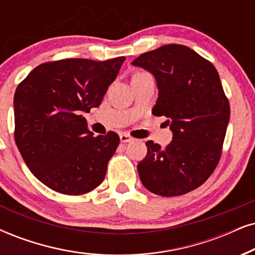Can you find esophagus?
Listing matches in <instances>:
<instances>
[{"mask_svg":"<svg viewBox=\"0 0 255 255\" xmlns=\"http://www.w3.org/2000/svg\"><path fill=\"white\" fill-rule=\"evenodd\" d=\"M134 138L131 137V136H129V135L128 134H126V133H122V134H120V141L122 143H127V142H130V141H133Z\"/></svg>","mask_w":255,"mask_h":255,"instance_id":"34e87169","label":"esophagus"}]
</instances>
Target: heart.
<instances>
[{
	"label": "heart",
	"mask_w": 255,
	"mask_h": 255,
	"mask_svg": "<svg viewBox=\"0 0 255 255\" xmlns=\"http://www.w3.org/2000/svg\"><path fill=\"white\" fill-rule=\"evenodd\" d=\"M137 75H143V74H137ZM137 75H135V76H137Z\"/></svg>",
	"instance_id": "1"
}]
</instances>
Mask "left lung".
<instances>
[{
  "instance_id": "left-lung-1",
  "label": "left lung",
  "mask_w": 255,
  "mask_h": 255,
  "mask_svg": "<svg viewBox=\"0 0 255 255\" xmlns=\"http://www.w3.org/2000/svg\"><path fill=\"white\" fill-rule=\"evenodd\" d=\"M131 64L155 77L159 98L153 113L165 115L173 138L166 148L146 142L138 162L141 182L162 196L182 195L201 186L217 167L230 121V104L215 67L191 48L167 44Z\"/></svg>"
}]
</instances>
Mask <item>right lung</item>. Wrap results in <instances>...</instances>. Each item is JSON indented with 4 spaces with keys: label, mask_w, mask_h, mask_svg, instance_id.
I'll return each mask as SVG.
<instances>
[{
    "label": "right lung",
    "mask_w": 255,
    "mask_h": 255,
    "mask_svg": "<svg viewBox=\"0 0 255 255\" xmlns=\"http://www.w3.org/2000/svg\"><path fill=\"white\" fill-rule=\"evenodd\" d=\"M125 60L42 63L16 88V146L35 178L53 191L80 195L104 181L120 137L114 131L94 136L81 114L101 105Z\"/></svg>",
    "instance_id": "add662e5"
}]
</instances>
